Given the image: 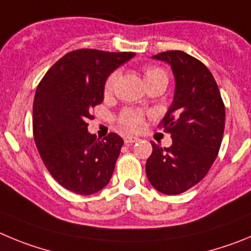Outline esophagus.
Returning a JSON list of instances; mask_svg holds the SVG:
<instances>
[{
  "label": "esophagus",
  "instance_id": "obj_1",
  "mask_svg": "<svg viewBox=\"0 0 251 251\" xmlns=\"http://www.w3.org/2000/svg\"><path fill=\"white\" fill-rule=\"evenodd\" d=\"M137 140L139 139H137L136 136H132V135H125V136H124L125 144H132V142H136Z\"/></svg>",
  "mask_w": 251,
  "mask_h": 251
}]
</instances>
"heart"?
Masks as SVG:
<instances>
[{
  "mask_svg": "<svg viewBox=\"0 0 251 251\" xmlns=\"http://www.w3.org/2000/svg\"><path fill=\"white\" fill-rule=\"evenodd\" d=\"M117 76H119L117 72H112L109 75V77L106 78L105 83H103V94L106 96L111 94L112 90H114V85L115 81L117 80ZM144 76H145L146 83L152 82V81L157 80L160 77H166L165 72L159 67H148V69H145ZM117 123L125 130L137 131L142 127V124H144V112L135 109H125L119 115Z\"/></svg>",
  "mask_w": 251,
  "mask_h": 251,
  "instance_id": "1",
  "label": "heart"
}]
</instances>
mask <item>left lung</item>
I'll use <instances>...</instances> for the list:
<instances>
[{
	"label": "left lung",
	"mask_w": 251,
	"mask_h": 251,
	"mask_svg": "<svg viewBox=\"0 0 251 251\" xmlns=\"http://www.w3.org/2000/svg\"><path fill=\"white\" fill-rule=\"evenodd\" d=\"M165 61L175 77V95L161 126L173 145L151 141L146 175L157 191L177 195L201 181L215 161L225 127V106L218 83L201 61L182 51L152 56Z\"/></svg>",
	"instance_id": "obj_1"
}]
</instances>
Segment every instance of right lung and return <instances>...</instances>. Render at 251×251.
<instances>
[{
	"label": "right lung",
	"mask_w": 251,
	"mask_h": 251,
	"mask_svg": "<svg viewBox=\"0 0 251 251\" xmlns=\"http://www.w3.org/2000/svg\"><path fill=\"white\" fill-rule=\"evenodd\" d=\"M134 52L81 49L66 53L38 83L33 139L53 179L72 193L91 195L109 184L124 140H98L87 130L92 107L102 102L103 83Z\"/></svg>",
	"instance_id": "add662e5"
}]
</instances>
